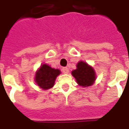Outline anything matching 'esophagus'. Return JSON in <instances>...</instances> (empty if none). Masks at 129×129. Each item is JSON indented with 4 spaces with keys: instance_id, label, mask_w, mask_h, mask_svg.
Returning a JSON list of instances; mask_svg holds the SVG:
<instances>
[{
    "instance_id": "obj_1",
    "label": "esophagus",
    "mask_w": 129,
    "mask_h": 129,
    "mask_svg": "<svg viewBox=\"0 0 129 129\" xmlns=\"http://www.w3.org/2000/svg\"><path fill=\"white\" fill-rule=\"evenodd\" d=\"M62 71L64 74H68L69 73V69L67 67H63L62 69Z\"/></svg>"
}]
</instances>
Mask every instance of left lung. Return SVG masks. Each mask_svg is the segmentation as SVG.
<instances>
[{"instance_id":"1","label":"left lung","mask_w":129,"mask_h":129,"mask_svg":"<svg viewBox=\"0 0 129 129\" xmlns=\"http://www.w3.org/2000/svg\"><path fill=\"white\" fill-rule=\"evenodd\" d=\"M76 67L77 69L72 71V74L76 78L77 83L84 87L92 85L96 80L94 69L83 61L78 62Z\"/></svg>"}]
</instances>
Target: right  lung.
<instances>
[{"label": "right lung", "mask_w": 129, "mask_h": 129, "mask_svg": "<svg viewBox=\"0 0 129 129\" xmlns=\"http://www.w3.org/2000/svg\"><path fill=\"white\" fill-rule=\"evenodd\" d=\"M60 74L59 69L52 68L46 64H43L35 74V83L40 88L44 90L50 89L53 87L55 81Z\"/></svg>", "instance_id": "obj_1"}]
</instances>
